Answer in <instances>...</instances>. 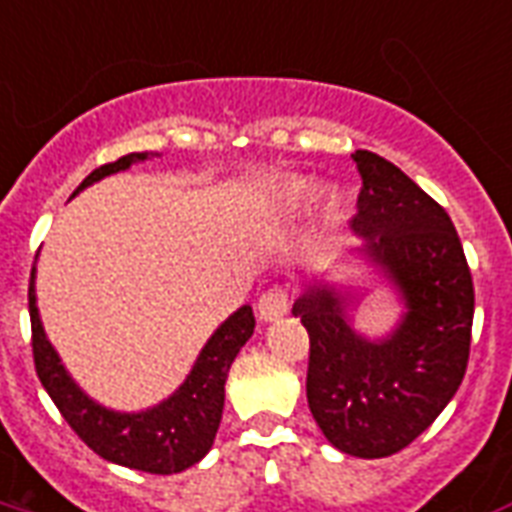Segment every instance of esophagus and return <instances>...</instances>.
<instances>
[{
  "instance_id": "1",
  "label": "esophagus",
  "mask_w": 512,
  "mask_h": 512,
  "mask_svg": "<svg viewBox=\"0 0 512 512\" xmlns=\"http://www.w3.org/2000/svg\"><path fill=\"white\" fill-rule=\"evenodd\" d=\"M287 306H290V293H287V287L276 285L260 295V301H257V314H260L263 323H271V320H279L282 314H287Z\"/></svg>"
}]
</instances>
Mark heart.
<instances>
[{"label": "heart", "mask_w": 512, "mask_h": 512, "mask_svg": "<svg viewBox=\"0 0 512 512\" xmlns=\"http://www.w3.org/2000/svg\"><path fill=\"white\" fill-rule=\"evenodd\" d=\"M290 200H301V189L295 187L293 192H290Z\"/></svg>", "instance_id": "b5f03b06"}]
</instances>
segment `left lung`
I'll return each instance as SVG.
<instances>
[{
    "mask_svg": "<svg viewBox=\"0 0 512 512\" xmlns=\"http://www.w3.org/2000/svg\"><path fill=\"white\" fill-rule=\"evenodd\" d=\"M361 173L352 230L363 255L396 287L407 312L385 339L352 328L347 298L309 287L293 314L309 331L306 399L317 426L347 456L385 458L437 420L464 380L475 287L448 211L374 151Z\"/></svg>",
    "mask_w": 512,
    "mask_h": 512,
    "instance_id": "left-lung-1",
    "label": "left lung"
}]
</instances>
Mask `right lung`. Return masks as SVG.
I'll list each match as a JSON object with an SVG mask.
<instances>
[{"label":"right lung","mask_w":512,"mask_h":512,"mask_svg":"<svg viewBox=\"0 0 512 512\" xmlns=\"http://www.w3.org/2000/svg\"><path fill=\"white\" fill-rule=\"evenodd\" d=\"M146 157L149 154H127L116 162L100 165L81 181V187L73 195L111 173L127 170L132 162H143ZM29 317H32L34 369L48 396L62 412V418L70 423V429L105 461L151 475L184 472L211 450L225 407V380L230 363L236 361L238 350L255 331L252 306H241L214 331L206 347L200 350L184 385L170 399L143 412H113L89 399L75 385L48 342L37 312L34 266L29 279Z\"/></svg>","instance_id":"add662e5"}]
</instances>
